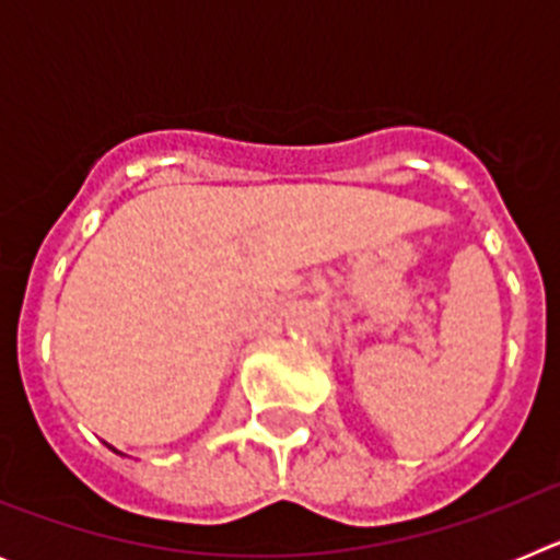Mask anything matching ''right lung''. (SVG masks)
I'll list each match as a JSON object with an SVG mask.
<instances>
[{
	"instance_id": "right-lung-1",
	"label": "right lung",
	"mask_w": 560,
	"mask_h": 560,
	"mask_svg": "<svg viewBox=\"0 0 560 560\" xmlns=\"http://www.w3.org/2000/svg\"><path fill=\"white\" fill-rule=\"evenodd\" d=\"M108 448H112V446H108ZM112 452H117V448H112ZM117 454H120V452H117Z\"/></svg>"
}]
</instances>
